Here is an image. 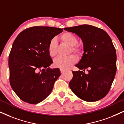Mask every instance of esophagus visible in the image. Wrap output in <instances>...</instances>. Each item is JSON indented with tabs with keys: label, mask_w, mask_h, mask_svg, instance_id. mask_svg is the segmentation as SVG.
I'll list each match as a JSON object with an SVG mask.
<instances>
[{
	"label": "esophagus",
	"mask_w": 124,
	"mask_h": 124,
	"mask_svg": "<svg viewBox=\"0 0 124 124\" xmlns=\"http://www.w3.org/2000/svg\"><path fill=\"white\" fill-rule=\"evenodd\" d=\"M60 70H61V73H63L64 71H65V69H60Z\"/></svg>",
	"instance_id": "34e87169"
}]
</instances>
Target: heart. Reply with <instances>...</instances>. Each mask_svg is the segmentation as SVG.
<instances>
[{
  "mask_svg": "<svg viewBox=\"0 0 124 124\" xmlns=\"http://www.w3.org/2000/svg\"><path fill=\"white\" fill-rule=\"evenodd\" d=\"M61 39L69 46H71L72 53L77 55L80 54L81 49L79 47L76 46L78 42L77 37L76 35L71 32H65L61 35ZM57 40L55 39H53L48 44L47 48L48 55L50 57L53 58L57 55ZM76 58L74 55H70L66 58L58 57L54 60V65L55 66L60 69H66L76 63Z\"/></svg>",
  "mask_w": 124,
  "mask_h": 124,
  "instance_id": "b5f03b06",
  "label": "heart"
}]
</instances>
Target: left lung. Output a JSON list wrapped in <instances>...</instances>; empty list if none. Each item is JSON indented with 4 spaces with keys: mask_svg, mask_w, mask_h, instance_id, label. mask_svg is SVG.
Segmentation results:
<instances>
[{
    "mask_svg": "<svg viewBox=\"0 0 124 124\" xmlns=\"http://www.w3.org/2000/svg\"><path fill=\"white\" fill-rule=\"evenodd\" d=\"M64 30L77 34L84 43V53L76 65L79 70L72 71L69 87L85 101L102 99L110 90L117 70L116 53L110 37L104 30L88 24Z\"/></svg>",
    "mask_w": 124,
    "mask_h": 124,
    "instance_id": "8db88e82",
    "label": "left lung"
}]
</instances>
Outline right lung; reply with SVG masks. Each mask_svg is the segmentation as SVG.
<instances>
[{"label": "right lung", "mask_w": 124, "mask_h": 124, "mask_svg": "<svg viewBox=\"0 0 124 124\" xmlns=\"http://www.w3.org/2000/svg\"><path fill=\"white\" fill-rule=\"evenodd\" d=\"M63 30L35 26L22 31L14 40L8 58L10 83L22 101L37 104L51 93L61 73L58 68L48 67L53 61L48 45Z\"/></svg>", "instance_id": "add662e5"}]
</instances>
